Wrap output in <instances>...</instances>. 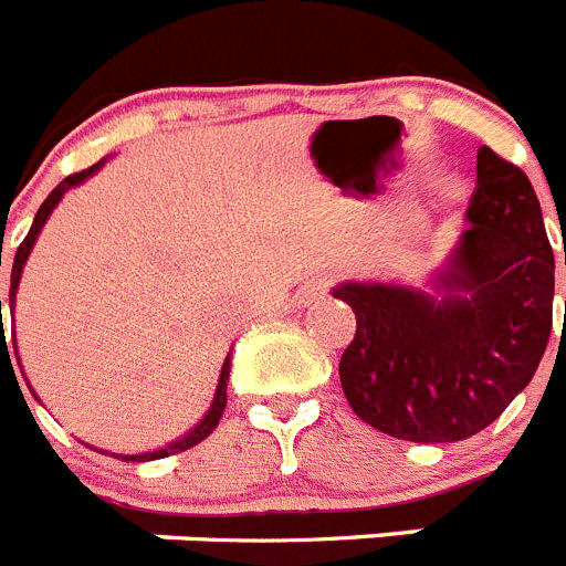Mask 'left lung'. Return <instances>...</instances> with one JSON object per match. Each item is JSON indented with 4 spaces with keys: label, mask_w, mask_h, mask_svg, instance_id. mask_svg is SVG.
Segmentation results:
<instances>
[{
    "label": "left lung",
    "mask_w": 566,
    "mask_h": 566,
    "mask_svg": "<svg viewBox=\"0 0 566 566\" xmlns=\"http://www.w3.org/2000/svg\"><path fill=\"white\" fill-rule=\"evenodd\" d=\"M479 187L437 292L343 283L357 332L339 382L363 422L408 442H462L533 379L553 332L556 260L527 175L479 149ZM566 266V254H564Z\"/></svg>",
    "instance_id": "1"
}]
</instances>
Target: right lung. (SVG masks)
Listing matches in <instances>:
<instances>
[{"label": "right lung", "instance_id": "obj_1", "mask_svg": "<svg viewBox=\"0 0 566 566\" xmlns=\"http://www.w3.org/2000/svg\"><path fill=\"white\" fill-rule=\"evenodd\" d=\"M98 167H102V164H93V167L82 169V172L67 175V178H64V181L59 184V187L48 195V198H44L42 207H39L36 218H33V227H30V232L24 234V240H22V243H19V249H17V258H13V272H10V312H13V297H17V286H19V277H22L24 260H28L30 249H33V240H36L39 229L44 227V221H48V214L53 212V207H56V203L62 201V195L67 192L70 187H76V184H82L84 178H87V175L96 172ZM0 263H2V260H0ZM0 326H2V300H0ZM2 332H4V328H2ZM229 365H232V363H229V357H227V363H223V368H221V379H218V391H214L212 408H209L207 417H203L201 422L195 424V428L187 433V437H181V439H178V442L167 444V448H161V451H155V453H144V457H122L124 462H147V459H164V457H169V453L189 451L192 444L203 442V439H207L209 433H212L214 428H218V422H221V417H223V408H227Z\"/></svg>", "mask_w": 566, "mask_h": 566}]
</instances>
